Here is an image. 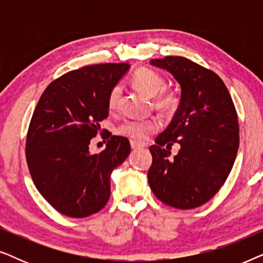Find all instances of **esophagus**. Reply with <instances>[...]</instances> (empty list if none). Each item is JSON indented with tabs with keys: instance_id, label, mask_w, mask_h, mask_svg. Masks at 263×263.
Masks as SVG:
<instances>
[{
	"instance_id": "34e87169",
	"label": "esophagus",
	"mask_w": 263,
	"mask_h": 263,
	"mask_svg": "<svg viewBox=\"0 0 263 263\" xmlns=\"http://www.w3.org/2000/svg\"><path fill=\"white\" fill-rule=\"evenodd\" d=\"M130 146H132V148L134 149V151H136V149H141V148H143V146L142 145H140V143H138V142H135V141H130Z\"/></svg>"
}]
</instances>
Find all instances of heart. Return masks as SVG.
<instances>
[{
  "label": "heart",
  "instance_id": "obj_1",
  "mask_svg": "<svg viewBox=\"0 0 263 263\" xmlns=\"http://www.w3.org/2000/svg\"><path fill=\"white\" fill-rule=\"evenodd\" d=\"M133 82L148 97H154V106L163 112L175 110L178 98L175 93L164 91L165 79L157 71L148 68H140L133 75ZM122 86L115 85L107 96V107L110 111H116L121 105ZM159 128V123L154 120H127L120 124L117 133L127 136L135 142H143Z\"/></svg>",
  "mask_w": 263,
  "mask_h": 263
}]
</instances>
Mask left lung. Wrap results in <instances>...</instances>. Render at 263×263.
Wrapping results in <instances>:
<instances>
[{
	"label": "left lung",
	"instance_id": "1",
	"mask_svg": "<svg viewBox=\"0 0 263 263\" xmlns=\"http://www.w3.org/2000/svg\"><path fill=\"white\" fill-rule=\"evenodd\" d=\"M181 85V103L168 127L149 147L153 161L148 183L161 202L178 210L202 206L219 192L239 146L238 118L231 96L214 71L181 56L151 61ZM175 142L174 160L162 148Z\"/></svg>",
	"mask_w": 263,
	"mask_h": 263
}]
</instances>
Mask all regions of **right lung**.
Listing matches in <instances>:
<instances>
[{
    "label": "right lung",
    "instance_id": "add662e5",
    "mask_svg": "<svg viewBox=\"0 0 263 263\" xmlns=\"http://www.w3.org/2000/svg\"><path fill=\"white\" fill-rule=\"evenodd\" d=\"M128 63H103L68 71L39 99L26 138V160L42 196L57 212L86 218L110 199V176L130 153L123 136H110L106 148L89 153L99 122L109 116L110 89Z\"/></svg>",
    "mask_w": 263,
    "mask_h": 263
}]
</instances>
